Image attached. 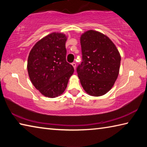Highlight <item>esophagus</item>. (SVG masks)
Returning <instances> with one entry per match:
<instances>
[{
  "instance_id": "34e87169",
  "label": "esophagus",
  "mask_w": 147,
  "mask_h": 147,
  "mask_svg": "<svg viewBox=\"0 0 147 147\" xmlns=\"http://www.w3.org/2000/svg\"><path fill=\"white\" fill-rule=\"evenodd\" d=\"M71 65H73L74 69H75V68H76V63H74V62H73V63H71Z\"/></svg>"
}]
</instances>
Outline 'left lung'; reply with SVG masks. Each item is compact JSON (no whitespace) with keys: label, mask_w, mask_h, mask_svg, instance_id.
<instances>
[{"label":"left lung","mask_w":147,"mask_h":147,"mask_svg":"<svg viewBox=\"0 0 147 147\" xmlns=\"http://www.w3.org/2000/svg\"><path fill=\"white\" fill-rule=\"evenodd\" d=\"M82 61L76 68L87 93L99 96L110 90L117 78L121 56L114 43L100 32L89 30L81 36Z\"/></svg>","instance_id":"obj_1"}]
</instances>
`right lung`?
<instances>
[{"instance_id": "1", "label": "right lung", "mask_w": 147, "mask_h": 147, "mask_svg": "<svg viewBox=\"0 0 147 147\" xmlns=\"http://www.w3.org/2000/svg\"><path fill=\"white\" fill-rule=\"evenodd\" d=\"M65 35L52 33L37 42L29 54L27 69L32 83L41 94L54 98L63 93L74 73L67 62Z\"/></svg>"}]
</instances>
